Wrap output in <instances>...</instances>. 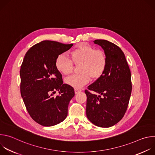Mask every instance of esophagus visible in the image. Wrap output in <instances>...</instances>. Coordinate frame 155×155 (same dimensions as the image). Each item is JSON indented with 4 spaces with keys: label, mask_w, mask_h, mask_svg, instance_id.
<instances>
[{
    "label": "esophagus",
    "mask_w": 155,
    "mask_h": 155,
    "mask_svg": "<svg viewBox=\"0 0 155 155\" xmlns=\"http://www.w3.org/2000/svg\"><path fill=\"white\" fill-rule=\"evenodd\" d=\"M74 90H75V94H77V93H78L81 91V90L80 89H78V88H75Z\"/></svg>",
    "instance_id": "esophagus-1"
}]
</instances>
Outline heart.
Here are the masks:
<instances>
[{
  "label": "heart",
  "mask_w": 155,
  "mask_h": 155,
  "mask_svg": "<svg viewBox=\"0 0 155 155\" xmlns=\"http://www.w3.org/2000/svg\"><path fill=\"white\" fill-rule=\"evenodd\" d=\"M72 62L79 65L78 75H73L65 79V83L79 88L89 83L90 79L97 80L104 74L107 65L105 52L99 49L80 44L71 53V60L64 54L58 55L55 61L58 71L64 75H69L72 71Z\"/></svg>",
  "instance_id": "heart-1"
}]
</instances>
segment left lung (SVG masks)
Returning <instances> with one entry per match:
<instances>
[{
    "mask_svg": "<svg viewBox=\"0 0 155 155\" xmlns=\"http://www.w3.org/2000/svg\"><path fill=\"white\" fill-rule=\"evenodd\" d=\"M107 58V65L102 75L87 89L86 113L91 123L101 127H111L124 117L129 102L132 83L130 71L123 51L115 44L105 40H95Z\"/></svg>",
    "mask_w": 155,
    "mask_h": 155,
    "instance_id": "obj_1",
    "label": "left lung"
}]
</instances>
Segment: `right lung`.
Here are the masks:
<instances>
[{
  "label": "right lung",
  "mask_w": 155,
  "mask_h": 155,
  "mask_svg": "<svg viewBox=\"0 0 155 155\" xmlns=\"http://www.w3.org/2000/svg\"><path fill=\"white\" fill-rule=\"evenodd\" d=\"M72 46V43L42 41L27 51L21 66V97L31 117L43 126L56 125L67 117L75 92L71 86L63 84L55 61ZM56 91L60 94L54 97Z\"/></svg>",
  "instance_id": "obj_1"
}]
</instances>
